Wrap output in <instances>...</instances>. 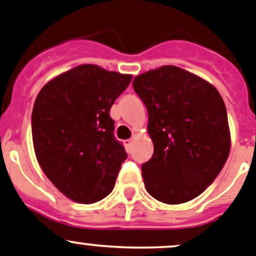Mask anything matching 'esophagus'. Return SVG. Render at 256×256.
I'll return each mask as SVG.
<instances>
[{"mask_svg":"<svg viewBox=\"0 0 256 256\" xmlns=\"http://www.w3.org/2000/svg\"><path fill=\"white\" fill-rule=\"evenodd\" d=\"M124 144H125L126 150H128V152H131V148H132V140H125Z\"/></svg>","mask_w":256,"mask_h":256,"instance_id":"obj_1","label":"esophagus"}]
</instances>
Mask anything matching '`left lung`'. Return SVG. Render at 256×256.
Instances as JSON below:
<instances>
[{
	"label": "left lung",
	"mask_w": 256,
	"mask_h": 256,
	"mask_svg": "<svg viewBox=\"0 0 256 256\" xmlns=\"http://www.w3.org/2000/svg\"><path fill=\"white\" fill-rule=\"evenodd\" d=\"M132 86L146 106L154 144L152 159L142 166L145 188L163 204L193 200L228 158L225 102L214 86L174 66L140 74Z\"/></svg>",
	"instance_id": "obj_1"
}]
</instances>
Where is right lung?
<instances>
[{"label": "right lung", "mask_w": 256, "mask_h": 256, "mask_svg": "<svg viewBox=\"0 0 256 256\" xmlns=\"http://www.w3.org/2000/svg\"><path fill=\"white\" fill-rule=\"evenodd\" d=\"M132 76L78 66L48 82L35 100L31 132L45 176L64 196L94 204L114 190L128 154L110 110Z\"/></svg>", "instance_id": "1"}]
</instances>
